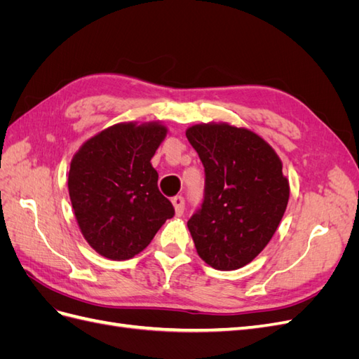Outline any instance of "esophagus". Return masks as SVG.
<instances>
[{"label":"esophagus","instance_id":"obj_1","mask_svg":"<svg viewBox=\"0 0 359 359\" xmlns=\"http://www.w3.org/2000/svg\"><path fill=\"white\" fill-rule=\"evenodd\" d=\"M172 205L175 208V214L180 217L184 214V208H186V201H184L182 196H175L172 199Z\"/></svg>","mask_w":359,"mask_h":359}]
</instances>
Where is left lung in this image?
<instances>
[{"label":"left lung","mask_w":359,"mask_h":359,"mask_svg":"<svg viewBox=\"0 0 359 359\" xmlns=\"http://www.w3.org/2000/svg\"><path fill=\"white\" fill-rule=\"evenodd\" d=\"M186 136L205 169L201 208L187 222L198 255L220 271L238 269L266 247L283 219L289 181L265 140L229 124H196Z\"/></svg>","instance_id":"1"}]
</instances>
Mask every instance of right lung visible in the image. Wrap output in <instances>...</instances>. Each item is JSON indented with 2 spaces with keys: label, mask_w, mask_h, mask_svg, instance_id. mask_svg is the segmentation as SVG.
Segmentation results:
<instances>
[{
  "label": "right lung",
  "mask_w": 359,
  "mask_h": 359,
  "mask_svg": "<svg viewBox=\"0 0 359 359\" xmlns=\"http://www.w3.org/2000/svg\"><path fill=\"white\" fill-rule=\"evenodd\" d=\"M166 132L157 123L115 124L86 140L74 154L70 201L83 238L99 255L132 259L175 214L151 166Z\"/></svg>",
  "instance_id": "add662e5"
}]
</instances>
